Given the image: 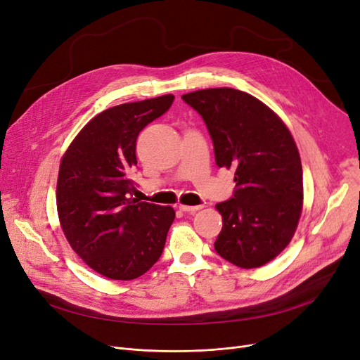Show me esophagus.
I'll use <instances>...</instances> for the list:
<instances>
[{
  "label": "esophagus",
  "mask_w": 360,
  "mask_h": 360,
  "mask_svg": "<svg viewBox=\"0 0 360 360\" xmlns=\"http://www.w3.org/2000/svg\"><path fill=\"white\" fill-rule=\"evenodd\" d=\"M201 209H202V205H184V204L179 205V210L185 212V213H195Z\"/></svg>",
  "instance_id": "obj_1"
}]
</instances>
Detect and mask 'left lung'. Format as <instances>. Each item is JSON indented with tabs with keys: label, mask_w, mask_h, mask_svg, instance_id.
I'll use <instances>...</instances> for the list:
<instances>
[{
	"label": "left lung",
	"mask_w": 360,
	"mask_h": 360,
	"mask_svg": "<svg viewBox=\"0 0 360 360\" xmlns=\"http://www.w3.org/2000/svg\"><path fill=\"white\" fill-rule=\"evenodd\" d=\"M202 117L219 167L235 169L233 197L216 204L223 217L216 252L240 269H257L292 240L304 204L302 163L289 128L251 94L231 89L186 93Z\"/></svg>",
	"instance_id": "left-lung-1"
}]
</instances>
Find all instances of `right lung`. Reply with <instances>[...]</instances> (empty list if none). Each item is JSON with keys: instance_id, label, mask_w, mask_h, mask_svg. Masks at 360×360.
Returning <instances> with one entry per match:
<instances>
[{"instance_id": "right-lung-1", "label": "right lung", "mask_w": 360, "mask_h": 360, "mask_svg": "<svg viewBox=\"0 0 360 360\" xmlns=\"http://www.w3.org/2000/svg\"><path fill=\"white\" fill-rule=\"evenodd\" d=\"M174 99L165 94L101 112L63 156L56 182L63 232L74 252L108 278H137L163 252L175 210L132 198L131 175L140 131L162 117Z\"/></svg>"}]
</instances>
